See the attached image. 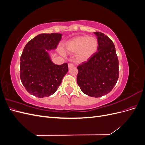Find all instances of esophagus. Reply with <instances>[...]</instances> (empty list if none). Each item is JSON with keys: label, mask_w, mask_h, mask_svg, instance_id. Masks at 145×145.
<instances>
[{"label": "esophagus", "mask_w": 145, "mask_h": 145, "mask_svg": "<svg viewBox=\"0 0 145 145\" xmlns=\"http://www.w3.org/2000/svg\"><path fill=\"white\" fill-rule=\"evenodd\" d=\"M74 65L72 63H68V68H69V69L71 68L72 67H74Z\"/></svg>", "instance_id": "obj_1"}]
</instances>
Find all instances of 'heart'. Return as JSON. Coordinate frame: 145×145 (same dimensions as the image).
<instances>
[{"label":"heart","mask_w":145,"mask_h":145,"mask_svg":"<svg viewBox=\"0 0 145 145\" xmlns=\"http://www.w3.org/2000/svg\"><path fill=\"white\" fill-rule=\"evenodd\" d=\"M99 46L98 40L88 36H78L74 37L67 44V49L71 53H78V59L85 60L93 56Z\"/></svg>","instance_id":"b5f03b06"}]
</instances>
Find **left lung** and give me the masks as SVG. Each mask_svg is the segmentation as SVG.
Wrapping results in <instances>:
<instances>
[{
  "instance_id": "left-lung-1",
  "label": "left lung",
  "mask_w": 145,
  "mask_h": 145,
  "mask_svg": "<svg viewBox=\"0 0 145 145\" xmlns=\"http://www.w3.org/2000/svg\"><path fill=\"white\" fill-rule=\"evenodd\" d=\"M94 33L99 42L97 51L78 66L77 82L83 93L100 97L108 94L116 85L119 76L118 60L111 39L102 33Z\"/></svg>"
}]
</instances>
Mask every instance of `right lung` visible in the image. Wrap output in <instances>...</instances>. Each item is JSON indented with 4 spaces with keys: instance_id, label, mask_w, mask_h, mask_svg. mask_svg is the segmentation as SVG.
<instances>
[{
    "instance_id": "1",
    "label": "right lung",
    "mask_w": 145,
    "mask_h": 145,
    "mask_svg": "<svg viewBox=\"0 0 145 145\" xmlns=\"http://www.w3.org/2000/svg\"><path fill=\"white\" fill-rule=\"evenodd\" d=\"M62 34H40L25 45L20 57V77L29 94L37 97L55 93L68 71L67 63L58 65L51 60L48 51L57 48Z\"/></svg>"
}]
</instances>
